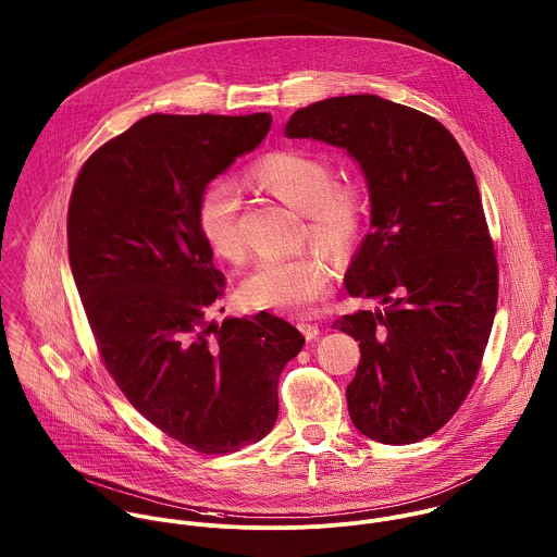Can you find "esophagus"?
I'll use <instances>...</instances> for the list:
<instances>
[{
  "label": "esophagus",
  "mask_w": 557,
  "mask_h": 557,
  "mask_svg": "<svg viewBox=\"0 0 557 557\" xmlns=\"http://www.w3.org/2000/svg\"><path fill=\"white\" fill-rule=\"evenodd\" d=\"M297 327H299V332H301L308 341H314V338L321 334L319 325H317V323H310V321H299Z\"/></svg>",
  "instance_id": "obj_1"
}]
</instances>
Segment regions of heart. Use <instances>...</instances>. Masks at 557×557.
Wrapping results in <instances>:
<instances>
[{
	"instance_id": "1",
	"label": "heart",
	"mask_w": 557,
	"mask_h": 557,
	"mask_svg": "<svg viewBox=\"0 0 557 557\" xmlns=\"http://www.w3.org/2000/svg\"><path fill=\"white\" fill-rule=\"evenodd\" d=\"M249 182L308 216L310 238L336 262H345L362 232L364 197L358 186L334 182L332 166L306 151H273L247 173ZM197 219L210 249L227 260L245 258L240 197L232 182L212 180L199 197ZM330 269L317 253L258 264L240 286L249 308L306 312L330 284Z\"/></svg>"
}]
</instances>
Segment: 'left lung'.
Segmentation results:
<instances>
[{
    "instance_id": "1",
    "label": "left lung",
    "mask_w": 557,
    "mask_h": 557,
    "mask_svg": "<svg viewBox=\"0 0 557 557\" xmlns=\"http://www.w3.org/2000/svg\"><path fill=\"white\" fill-rule=\"evenodd\" d=\"M284 136L345 149L369 190L371 232L345 288L382 308L332 325L360 341L351 423L384 445L423 441L471 391L497 312V258L473 169L441 121L377 95L299 108Z\"/></svg>"
}]
</instances>
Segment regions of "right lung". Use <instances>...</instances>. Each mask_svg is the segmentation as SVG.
Returning a JSON list of instances; mask_svg holds the SVG:
<instances>
[{"mask_svg":"<svg viewBox=\"0 0 557 557\" xmlns=\"http://www.w3.org/2000/svg\"><path fill=\"white\" fill-rule=\"evenodd\" d=\"M273 116L149 114L99 147L69 203V260L108 373L166 436L201 454L262 441L306 338L284 319L208 321L223 288L197 206Z\"/></svg>","mask_w":557,"mask_h":557,"instance_id":"add662e5","label":"right lung"}]
</instances>
